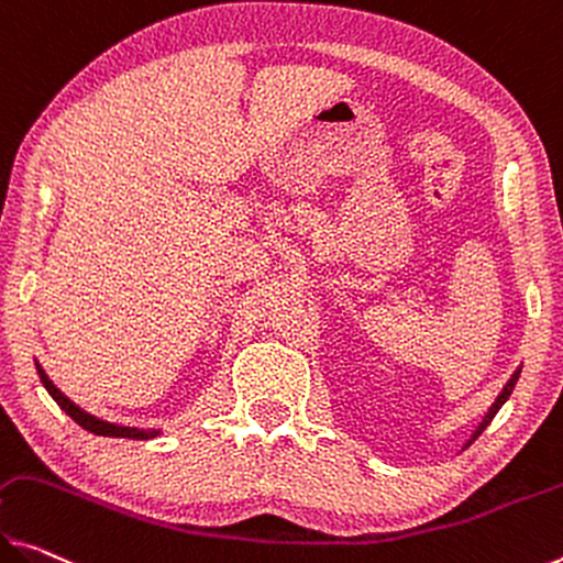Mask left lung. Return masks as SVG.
Returning a JSON list of instances; mask_svg holds the SVG:
<instances>
[{
  "mask_svg": "<svg viewBox=\"0 0 563 563\" xmlns=\"http://www.w3.org/2000/svg\"><path fill=\"white\" fill-rule=\"evenodd\" d=\"M518 375H521V369H516V372H514V375H511V379H508V383H506V387H504V393H500V395H498V400L490 405V410H488V415H486V418H483V422H481V426H478V430H475V432H473L471 443H473V440H475V438H478V435H481V432H483V430H486V428L490 426V420H493V418H496V412H498L500 408H504V402L508 400V397H511V393H514V387H516V383H518Z\"/></svg>",
  "mask_w": 563,
  "mask_h": 563,
  "instance_id": "left-lung-1",
  "label": "left lung"
}]
</instances>
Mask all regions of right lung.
Returning a JSON list of instances; mask_svg holds the SVG:
<instances>
[{"label":"right lung","mask_w":563,"mask_h":563,"mask_svg":"<svg viewBox=\"0 0 563 563\" xmlns=\"http://www.w3.org/2000/svg\"><path fill=\"white\" fill-rule=\"evenodd\" d=\"M37 375L42 379V385H45V390L52 395V400H55L59 408H63L70 418L77 422V426L95 432V435H108V438H133V440H148L158 435V430H137V428H125V426H115V422H106L100 418H95V415L85 412L77 408L75 402L67 400V397L57 390L55 385H52V379L45 375V369L37 365Z\"/></svg>","instance_id":"obj_1"}]
</instances>
